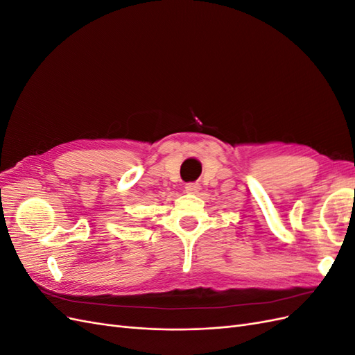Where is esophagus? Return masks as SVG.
<instances>
[{
  "instance_id": "1",
  "label": "esophagus",
  "mask_w": 355,
  "mask_h": 355,
  "mask_svg": "<svg viewBox=\"0 0 355 355\" xmlns=\"http://www.w3.org/2000/svg\"><path fill=\"white\" fill-rule=\"evenodd\" d=\"M185 191L188 192V194H197V192L200 191V185L197 184V182H191V184H187Z\"/></svg>"
}]
</instances>
